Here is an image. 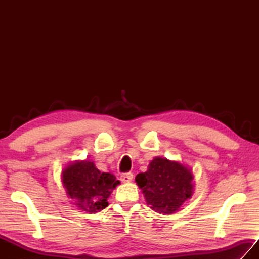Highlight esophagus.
<instances>
[{
    "mask_svg": "<svg viewBox=\"0 0 259 259\" xmlns=\"http://www.w3.org/2000/svg\"><path fill=\"white\" fill-rule=\"evenodd\" d=\"M134 175L133 172H124L120 176V179L123 181V183H129V181L133 180Z\"/></svg>",
    "mask_w": 259,
    "mask_h": 259,
    "instance_id": "34e87169",
    "label": "esophagus"
}]
</instances>
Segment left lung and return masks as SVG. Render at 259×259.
<instances>
[{
  "label": "left lung",
  "instance_id": "obj_1",
  "mask_svg": "<svg viewBox=\"0 0 259 259\" xmlns=\"http://www.w3.org/2000/svg\"><path fill=\"white\" fill-rule=\"evenodd\" d=\"M192 174L188 168L166 158L157 157L146 172L136 176L148 205L159 213H174L191 197Z\"/></svg>",
  "mask_w": 259,
  "mask_h": 259
}]
</instances>
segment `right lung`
Returning <instances> with one entry per match:
<instances>
[{"mask_svg":"<svg viewBox=\"0 0 259 259\" xmlns=\"http://www.w3.org/2000/svg\"><path fill=\"white\" fill-rule=\"evenodd\" d=\"M62 183L74 205L87 212L108 207L107 199L120 184L112 174L101 172L91 161L71 163L62 172Z\"/></svg>","mask_w":259,"mask_h":259,"instance_id":"1","label":"right lung"}]
</instances>
